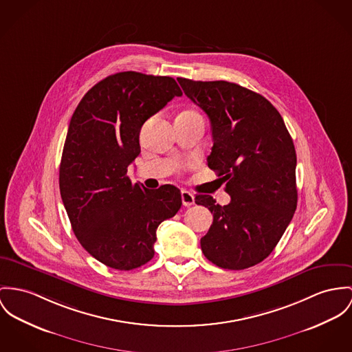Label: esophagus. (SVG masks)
<instances>
[{"mask_svg": "<svg viewBox=\"0 0 352 352\" xmlns=\"http://www.w3.org/2000/svg\"><path fill=\"white\" fill-rule=\"evenodd\" d=\"M181 197H182V204H184L185 206L194 205V195H192L190 191H188V190H182Z\"/></svg>", "mask_w": 352, "mask_h": 352, "instance_id": "esophagus-1", "label": "esophagus"}]
</instances>
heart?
Instances as JSON below:
<instances>
[{"label": "heart", "mask_w": 352, "mask_h": 352, "mask_svg": "<svg viewBox=\"0 0 352 352\" xmlns=\"http://www.w3.org/2000/svg\"><path fill=\"white\" fill-rule=\"evenodd\" d=\"M186 112H188V113H195L194 111H186Z\"/></svg>", "instance_id": "obj_1"}]
</instances>
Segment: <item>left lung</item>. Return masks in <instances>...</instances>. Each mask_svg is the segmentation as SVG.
<instances>
[{
    "label": "left lung",
    "mask_w": 352,
    "mask_h": 352,
    "mask_svg": "<svg viewBox=\"0 0 352 352\" xmlns=\"http://www.w3.org/2000/svg\"><path fill=\"white\" fill-rule=\"evenodd\" d=\"M178 82L210 120L208 166L230 195L223 206L212 195L195 197L213 214L201 249L219 268L246 270L271 254L296 210L294 140L278 111L260 94L229 81Z\"/></svg>",
    "instance_id": "1"
}]
</instances>
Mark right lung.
<instances>
[{
    "mask_svg": "<svg viewBox=\"0 0 352 352\" xmlns=\"http://www.w3.org/2000/svg\"><path fill=\"white\" fill-rule=\"evenodd\" d=\"M181 95L173 78L119 72L95 84L71 118L58 171L61 199L81 246L109 268L148 263L160 223L181 209L178 188L148 190L127 177L143 123Z\"/></svg>",
    "mask_w": 352,
    "mask_h": 352,
    "instance_id": "obj_1",
    "label": "right lung"
}]
</instances>
